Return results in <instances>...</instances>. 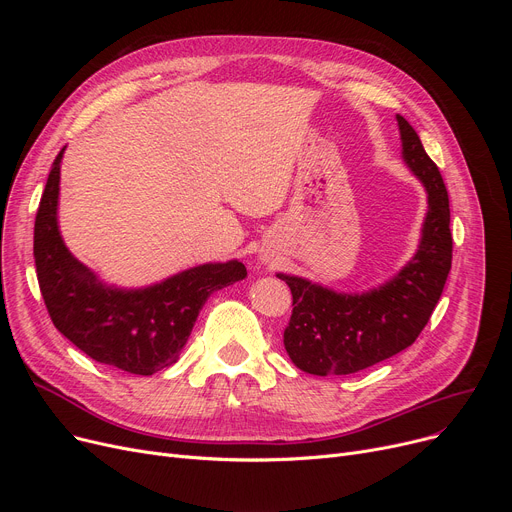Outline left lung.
Returning a JSON list of instances; mask_svg holds the SVG:
<instances>
[{
  "label": "left lung",
  "mask_w": 512,
  "mask_h": 512,
  "mask_svg": "<svg viewBox=\"0 0 512 512\" xmlns=\"http://www.w3.org/2000/svg\"><path fill=\"white\" fill-rule=\"evenodd\" d=\"M402 159L427 193V213L415 255L378 288L338 292L301 276L278 274L292 292L284 348L313 375H348L411 346L432 317L452 263L450 207L438 166L415 128L396 114Z\"/></svg>",
  "instance_id": "1"
}]
</instances>
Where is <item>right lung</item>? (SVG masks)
I'll return each instance as SVG.
<instances>
[{
  "instance_id": "1",
  "label": "right lung",
  "mask_w": 512,
  "mask_h": 512,
  "mask_svg": "<svg viewBox=\"0 0 512 512\" xmlns=\"http://www.w3.org/2000/svg\"><path fill=\"white\" fill-rule=\"evenodd\" d=\"M53 161L35 220L37 280L49 317L91 359L128 373L153 375L178 361L215 290L247 276L238 259L188 267L143 288H118L97 278L66 247L58 224L60 166Z\"/></svg>"
}]
</instances>
